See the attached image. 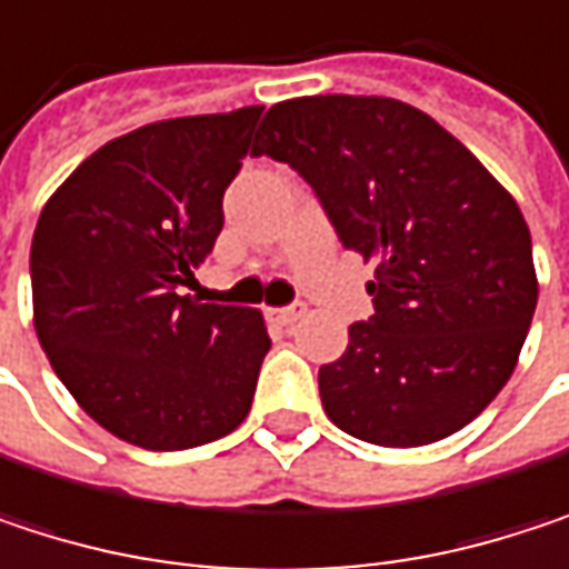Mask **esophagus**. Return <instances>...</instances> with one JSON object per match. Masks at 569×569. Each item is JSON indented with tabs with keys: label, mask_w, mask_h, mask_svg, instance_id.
Returning a JSON list of instances; mask_svg holds the SVG:
<instances>
[{
	"label": "esophagus",
	"mask_w": 569,
	"mask_h": 569,
	"mask_svg": "<svg viewBox=\"0 0 569 569\" xmlns=\"http://www.w3.org/2000/svg\"><path fill=\"white\" fill-rule=\"evenodd\" d=\"M267 316H270L273 322H280V326H292L296 319H302V316H306V306H302V302H292V306H277V309H267Z\"/></svg>",
	"instance_id": "esophagus-1"
}]
</instances>
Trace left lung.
<instances>
[{
	"label": "left lung",
	"instance_id": "left-lung-1",
	"mask_svg": "<svg viewBox=\"0 0 569 569\" xmlns=\"http://www.w3.org/2000/svg\"><path fill=\"white\" fill-rule=\"evenodd\" d=\"M253 154L289 164L342 247L376 260V312L319 369L332 425L418 448L478 418L511 379L537 306L530 230L511 193L435 118L376 94L280 101Z\"/></svg>",
	"mask_w": 569,
	"mask_h": 569
}]
</instances>
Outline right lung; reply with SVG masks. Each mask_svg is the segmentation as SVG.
<instances>
[{"mask_svg":"<svg viewBox=\"0 0 569 569\" xmlns=\"http://www.w3.org/2000/svg\"><path fill=\"white\" fill-rule=\"evenodd\" d=\"M263 108L144 124L108 141L52 193L32 237L39 342L111 435L183 451L250 411L270 336L260 309L183 296L223 230Z\"/></svg>","mask_w":569,"mask_h":569,"instance_id":"right-lung-1","label":"right lung"}]
</instances>
